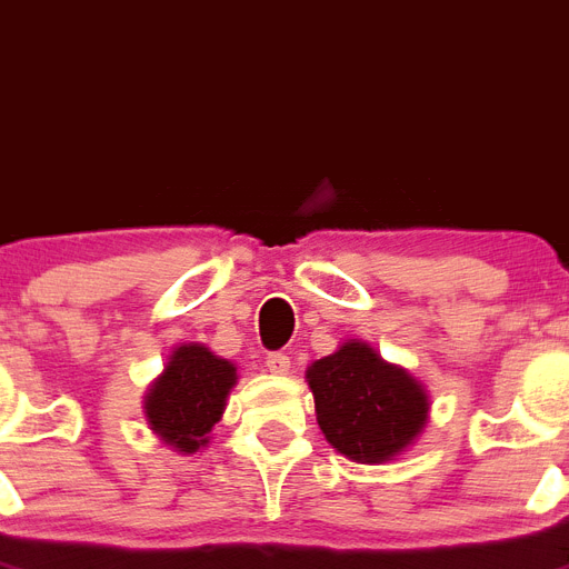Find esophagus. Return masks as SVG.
<instances>
[{
	"instance_id": "esophagus-1",
	"label": "esophagus",
	"mask_w": 569,
	"mask_h": 569,
	"mask_svg": "<svg viewBox=\"0 0 569 569\" xmlns=\"http://www.w3.org/2000/svg\"><path fill=\"white\" fill-rule=\"evenodd\" d=\"M266 367H269L271 375H286L291 369V360L289 355L283 352H271L269 358H266Z\"/></svg>"
}]
</instances>
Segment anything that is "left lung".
Here are the masks:
<instances>
[{
  "label": "left lung",
  "instance_id": "obj_1",
  "mask_svg": "<svg viewBox=\"0 0 569 569\" xmlns=\"http://www.w3.org/2000/svg\"><path fill=\"white\" fill-rule=\"evenodd\" d=\"M318 427L340 456L358 463H387L423 432L429 398L421 380L387 363L363 340H346L338 352L306 369Z\"/></svg>",
  "mask_w": 569,
  "mask_h": 569
}]
</instances>
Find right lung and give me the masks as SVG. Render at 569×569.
<instances>
[{
  "label": "right lung",
  "mask_w": 569,
  "mask_h": 569,
  "mask_svg": "<svg viewBox=\"0 0 569 569\" xmlns=\"http://www.w3.org/2000/svg\"><path fill=\"white\" fill-rule=\"evenodd\" d=\"M237 383V367L202 343L177 346L160 378L146 392V421L162 443L191 456L211 441L223 418L226 398Z\"/></svg>",
  "instance_id": "1"
}]
</instances>
